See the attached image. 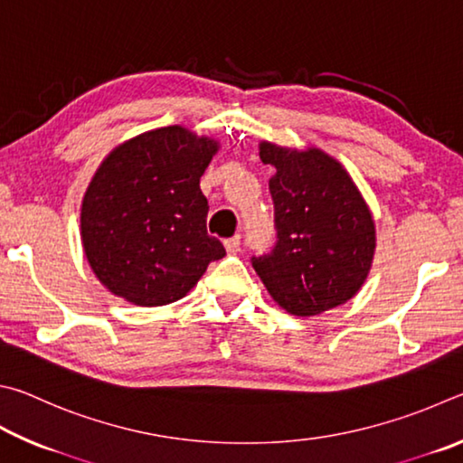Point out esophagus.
Segmentation results:
<instances>
[{
    "label": "esophagus",
    "instance_id": "1",
    "mask_svg": "<svg viewBox=\"0 0 463 463\" xmlns=\"http://www.w3.org/2000/svg\"><path fill=\"white\" fill-rule=\"evenodd\" d=\"M225 250L230 254H236V252H240V248H241V238L240 236H233V238H227L225 241Z\"/></svg>",
    "mask_w": 463,
    "mask_h": 463
}]
</instances>
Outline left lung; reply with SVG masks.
I'll list each match as a JSON object with an SVG mask.
<instances>
[{
	"mask_svg": "<svg viewBox=\"0 0 463 463\" xmlns=\"http://www.w3.org/2000/svg\"><path fill=\"white\" fill-rule=\"evenodd\" d=\"M270 178L277 244L252 256L274 301L297 317H311L358 293L376 248L370 209L358 186L326 152L262 142Z\"/></svg>",
	"mask_w": 463,
	"mask_h": 463,
	"instance_id": "left-lung-1",
	"label": "left lung"
}]
</instances>
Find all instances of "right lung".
<instances>
[{
  "label": "right lung",
  "mask_w": 463,
  "mask_h": 463,
  "mask_svg": "<svg viewBox=\"0 0 463 463\" xmlns=\"http://www.w3.org/2000/svg\"><path fill=\"white\" fill-rule=\"evenodd\" d=\"M217 142L181 126L118 146L97 170L80 209V238L95 277L140 307L183 298L225 248L207 233L199 178Z\"/></svg>",
  "instance_id": "add662e5"
}]
</instances>
